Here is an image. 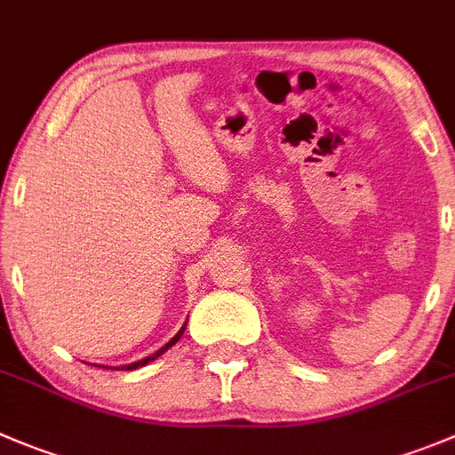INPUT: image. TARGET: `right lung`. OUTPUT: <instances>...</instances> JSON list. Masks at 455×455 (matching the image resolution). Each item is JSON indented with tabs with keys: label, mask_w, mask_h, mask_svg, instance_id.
<instances>
[{
	"label": "right lung",
	"mask_w": 455,
	"mask_h": 455,
	"mask_svg": "<svg viewBox=\"0 0 455 455\" xmlns=\"http://www.w3.org/2000/svg\"><path fill=\"white\" fill-rule=\"evenodd\" d=\"M184 329H187V322H184V326H182V329H180V331H178V333H175V335H173V338H171V339H169V342H166V345H164V347H162V349H157V351H156V354L147 355V358H144V360H138V363H131V364H124V367H122V369H126V371H133V369H140V367H144V364H148V363H153V360H157V358H160V355H162V354H164V351H169V349H171V347H173V345H175V342H178V339H180V338H182ZM104 369H108V367H104ZM117 369H120V367H117Z\"/></svg>",
	"instance_id": "add662e5"
}]
</instances>
